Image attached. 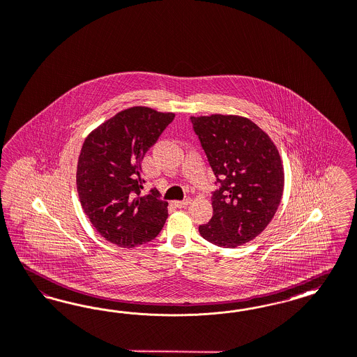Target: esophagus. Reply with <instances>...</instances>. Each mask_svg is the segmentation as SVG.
I'll use <instances>...</instances> for the list:
<instances>
[{
  "mask_svg": "<svg viewBox=\"0 0 357 357\" xmlns=\"http://www.w3.org/2000/svg\"><path fill=\"white\" fill-rule=\"evenodd\" d=\"M190 203H191V199H185V200L174 202V204H175L178 208H185V207H187Z\"/></svg>",
  "mask_w": 357,
  "mask_h": 357,
  "instance_id": "esophagus-1",
  "label": "esophagus"
}]
</instances>
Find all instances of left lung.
Masks as SVG:
<instances>
[{
    "instance_id": "left-lung-1",
    "label": "left lung",
    "mask_w": 357,
    "mask_h": 357,
    "mask_svg": "<svg viewBox=\"0 0 357 357\" xmlns=\"http://www.w3.org/2000/svg\"><path fill=\"white\" fill-rule=\"evenodd\" d=\"M220 188L213 215L199 232L209 243L236 248L256 238L271 222L284 185L278 149L259 126L234 114L191 116Z\"/></svg>"
}]
</instances>
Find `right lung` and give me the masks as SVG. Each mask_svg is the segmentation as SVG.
<instances>
[{"mask_svg":"<svg viewBox=\"0 0 357 357\" xmlns=\"http://www.w3.org/2000/svg\"><path fill=\"white\" fill-rule=\"evenodd\" d=\"M175 114L149 107L119 112L92 130L82 146L76 187L82 208L105 240L135 248L154 240L167 219L160 192L141 195V160Z\"/></svg>","mask_w":357,"mask_h":357,"instance_id":"right-lung-1","label":"right lung"}]
</instances>
